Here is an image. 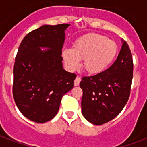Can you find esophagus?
Instances as JSON below:
<instances>
[{
  "label": "esophagus",
  "mask_w": 147,
  "mask_h": 147,
  "mask_svg": "<svg viewBox=\"0 0 147 147\" xmlns=\"http://www.w3.org/2000/svg\"><path fill=\"white\" fill-rule=\"evenodd\" d=\"M80 82H81L80 77L77 76V77L76 78V79H75V82H74V85H75V86H78V85H79Z\"/></svg>",
  "instance_id": "34e87169"
}]
</instances>
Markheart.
<instances>
[{
    "instance_id": "b5f03b06",
    "label": "heart",
    "mask_w": 147,
    "mask_h": 147,
    "mask_svg": "<svg viewBox=\"0 0 147 147\" xmlns=\"http://www.w3.org/2000/svg\"><path fill=\"white\" fill-rule=\"evenodd\" d=\"M118 47L114 41L98 33H88L74 42L72 49H65L62 58L67 68L74 71L78 68L80 60L90 74H99L112 64L117 54Z\"/></svg>"
}]
</instances>
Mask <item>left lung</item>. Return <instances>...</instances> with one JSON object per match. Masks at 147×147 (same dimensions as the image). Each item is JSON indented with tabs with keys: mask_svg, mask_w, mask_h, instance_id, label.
<instances>
[{
	"mask_svg": "<svg viewBox=\"0 0 147 147\" xmlns=\"http://www.w3.org/2000/svg\"><path fill=\"white\" fill-rule=\"evenodd\" d=\"M132 54L122 40V47L111 66L99 74L82 78V112L94 125H101L116 117L127 102L132 84Z\"/></svg>",
	"mask_w": 147,
	"mask_h": 147,
	"instance_id": "1",
	"label": "left lung"
}]
</instances>
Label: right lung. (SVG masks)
Instances as JSON below:
<instances>
[{"instance_id":"1","label":"right lung","mask_w":147,"mask_h":147,"mask_svg":"<svg viewBox=\"0 0 147 147\" xmlns=\"http://www.w3.org/2000/svg\"><path fill=\"white\" fill-rule=\"evenodd\" d=\"M70 24L43 25L22 40L13 67V95L24 116L45 123L56 115L76 75L62 67L65 31ZM42 48L47 50L42 51Z\"/></svg>"}]
</instances>
